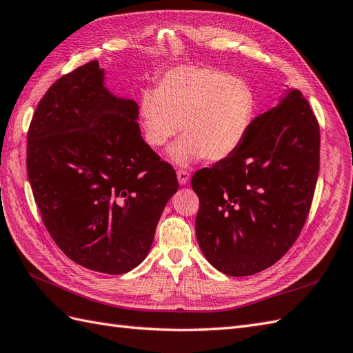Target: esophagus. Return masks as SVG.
<instances>
[{
  "label": "esophagus",
  "instance_id": "1",
  "mask_svg": "<svg viewBox=\"0 0 353 353\" xmlns=\"http://www.w3.org/2000/svg\"><path fill=\"white\" fill-rule=\"evenodd\" d=\"M189 179H191V174H189L188 171H185V170H179L177 171V180H179L180 185H188Z\"/></svg>",
  "mask_w": 353,
  "mask_h": 353
}]
</instances>
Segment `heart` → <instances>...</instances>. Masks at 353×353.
<instances>
[{
  "instance_id": "1",
  "label": "heart",
  "mask_w": 353,
  "mask_h": 353,
  "mask_svg": "<svg viewBox=\"0 0 353 353\" xmlns=\"http://www.w3.org/2000/svg\"><path fill=\"white\" fill-rule=\"evenodd\" d=\"M255 113V97L245 80L207 67L168 70L155 92L144 90L139 99V121L150 148L165 146L182 126L183 137L168 150L180 167L232 157L245 143Z\"/></svg>"
}]
</instances>
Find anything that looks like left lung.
Segmentation results:
<instances>
[{
  "instance_id": "left-lung-1",
  "label": "left lung",
  "mask_w": 353,
  "mask_h": 353,
  "mask_svg": "<svg viewBox=\"0 0 353 353\" xmlns=\"http://www.w3.org/2000/svg\"><path fill=\"white\" fill-rule=\"evenodd\" d=\"M321 132L295 88L256 116L228 159L196 171V240L222 273H259L282 258L301 232L319 173Z\"/></svg>"
}]
</instances>
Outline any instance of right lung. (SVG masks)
<instances>
[{
    "mask_svg": "<svg viewBox=\"0 0 353 353\" xmlns=\"http://www.w3.org/2000/svg\"><path fill=\"white\" fill-rule=\"evenodd\" d=\"M137 121L139 104L110 92L90 61L49 88L30 125L26 170L43 222L71 261L99 273L143 263L179 189Z\"/></svg>",
    "mask_w": 353,
    "mask_h": 353,
    "instance_id": "1",
    "label": "right lung"
}]
</instances>
